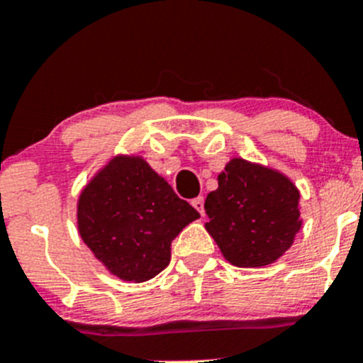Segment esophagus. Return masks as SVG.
Segmentation results:
<instances>
[{
	"instance_id": "1",
	"label": "esophagus",
	"mask_w": 363,
	"mask_h": 363,
	"mask_svg": "<svg viewBox=\"0 0 363 363\" xmlns=\"http://www.w3.org/2000/svg\"><path fill=\"white\" fill-rule=\"evenodd\" d=\"M192 206H194V208L198 210L201 216H205V201H203L201 196H199V198H196V199H192Z\"/></svg>"
}]
</instances>
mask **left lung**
Instances as JSON below:
<instances>
[{"label": "left lung", "instance_id": "left-lung-1", "mask_svg": "<svg viewBox=\"0 0 363 363\" xmlns=\"http://www.w3.org/2000/svg\"><path fill=\"white\" fill-rule=\"evenodd\" d=\"M206 196L205 224L223 257L237 267H262L294 244L301 228L299 191L283 172L231 158Z\"/></svg>", "mask_w": 363, "mask_h": 363}]
</instances>
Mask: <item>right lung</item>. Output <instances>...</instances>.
I'll return each instance as SVG.
<instances>
[{"instance_id": "obj_1", "label": "right lung", "mask_w": 363, "mask_h": 363, "mask_svg": "<svg viewBox=\"0 0 363 363\" xmlns=\"http://www.w3.org/2000/svg\"><path fill=\"white\" fill-rule=\"evenodd\" d=\"M198 210L139 155H116L78 198V231L94 257L119 279L143 283L171 262V242Z\"/></svg>"}]
</instances>
